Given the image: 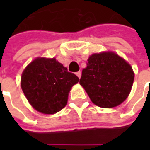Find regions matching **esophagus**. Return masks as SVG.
<instances>
[{"instance_id":"34e87169","label":"esophagus","mask_w":150,"mask_h":150,"mask_svg":"<svg viewBox=\"0 0 150 150\" xmlns=\"http://www.w3.org/2000/svg\"><path fill=\"white\" fill-rule=\"evenodd\" d=\"M81 75H82V73L81 71H78V72H76V75L78 76L79 78L80 79V77H81Z\"/></svg>"}]
</instances>
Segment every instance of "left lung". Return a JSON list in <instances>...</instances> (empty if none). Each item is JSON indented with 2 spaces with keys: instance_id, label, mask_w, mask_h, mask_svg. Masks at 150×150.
<instances>
[{
  "instance_id": "obj_1",
  "label": "left lung",
  "mask_w": 150,
  "mask_h": 150,
  "mask_svg": "<svg viewBox=\"0 0 150 150\" xmlns=\"http://www.w3.org/2000/svg\"><path fill=\"white\" fill-rule=\"evenodd\" d=\"M88 61L79 83L92 103L108 108L118 106L125 100L134 80L132 67L110 51L93 54Z\"/></svg>"
}]
</instances>
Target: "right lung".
<instances>
[{"mask_svg": "<svg viewBox=\"0 0 150 150\" xmlns=\"http://www.w3.org/2000/svg\"><path fill=\"white\" fill-rule=\"evenodd\" d=\"M79 81L55 59L37 58L22 72L21 87L34 109L54 114L65 107L72 86Z\"/></svg>", "mask_w": 150, "mask_h": 150, "instance_id": "obj_1", "label": "right lung"}]
</instances>
